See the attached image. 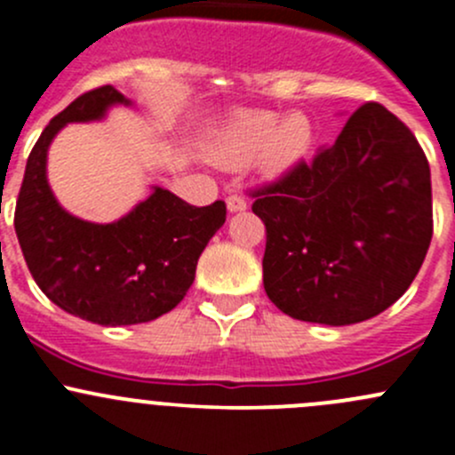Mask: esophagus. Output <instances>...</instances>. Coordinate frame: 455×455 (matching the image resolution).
<instances>
[{"mask_svg":"<svg viewBox=\"0 0 455 455\" xmlns=\"http://www.w3.org/2000/svg\"><path fill=\"white\" fill-rule=\"evenodd\" d=\"M227 206L231 213H235V211H244L246 206H249V202H246V198L242 194H231L227 198Z\"/></svg>","mask_w":455,"mask_h":455,"instance_id":"34e87169","label":"esophagus"}]
</instances>
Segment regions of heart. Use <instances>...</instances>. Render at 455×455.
Returning a JSON list of instances; mask_svg holds the SVG:
<instances>
[{"mask_svg": "<svg viewBox=\"0 0 455 455\" xmlns=\"http://www.w3.org/2000/svg\"><path fill=\"white\" fill-rule=\"evenodd\" d=\"M313 145V127L304 114H291L279 123V116L266 109H244L233 114L231 121L211 142L215 160L240 164L259 151L264 172L279 173L304 158Z\"/></svg>", "mask_w": 455, "mask_h": 455, "instance_id": "b5f03b06", "label": "heart"}]
</instances>
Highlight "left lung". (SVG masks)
<instances>
[{"label": "left lung", "instance_id": "1", "mask_svg": "<svg viewBox=\"0 0 455 455\" xmlns=\"http://www.w3.org/2000/svg\"><path fill=\"white\" fill-rule=\"evenodd\" d=\"M249 196L266 227V295L310 323L350 325L389 308L419 275L434 233L423 147L374 100L332 147Z\"/></svg>", "mask_w": 455, "mask_h": 455}]
</instances>
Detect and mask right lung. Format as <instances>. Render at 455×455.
Segmentation results:
<instances>
[{
  "label": "right lung",
  "mask_w": 455,
  "mask_h": 455,
  "mask_svg": "<svg viewBox=\"0 0 455 455\" xmlns=\"http://www.w3.org/2000/svg\"><path fill=\"white\" fill-rule=\"evenodd\" d=\"M114 103L130 100L100 85L45 125L26 163L15 233L32 279L59 308L92 323L132 325L180 304L200 253L227 220V204L194 206L156 187L112 224H92L63 211L45 180L48 145L66 123L94 121Z\"/></svg>",
  "instance_id": "right-lung-1"
}]
</instances>
